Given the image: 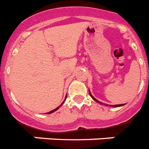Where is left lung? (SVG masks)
I'll return each instance as SVG.
<instances>
[{
    "label": "left lung",
    "mask_w": 149,
    "mask_h": 149,
    "mask_svg": "<svg viewBox=\"0 0 149 149\" xmlns=\"http://www.w3.org/2000/svg\"><path fill=\"white\" fill-rule=\"evenodd\" d=\"M89 93H90V96H91V97H92L93 98V100H95V101H96V102H99V101H98V100H96V99H95V98H94L93 97V96H92V94H91V93H90V90H89ZM100 104H102V102H100ZM104 105H106V106H107V104H104ZM124 105V104H120V105H110V106H112V107H120V106H122V105Z\"/></svg>",
    "instance_id": "left-lung-1"
}]
</instances>
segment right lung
Wrapping results in <instances>:
<instances>
[{"label":"right lung","instance_id":"1","mask_svg":"<svg viewBox=\"0 0 149 149\" xmlns=\"http://www.w3.org/2000/svg\"><path fill=\"white\" fill-rule=\"evenodd\" d=\"M65 99H66V97H65ZM65 100H64V101H63V102H62V104H61V105H62V104L64 103V102H65ZM61 105H59V107H57V108H56V109H53V110H52V111H49V112H47V113H46V114H51V113L54 112V111H56V110H58V109H59V107H60Z\"/></svg>","mask_w":149,"mask_h":149}]
</instances>
